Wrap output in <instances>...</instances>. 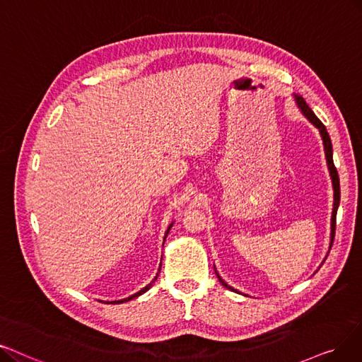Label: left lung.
Instances as JSON below:
<instances>
[{"label":"left lung","mask_w":362,"mask_h":362,"mask_svg":"<svg viewBox=\"0 0 362 362\" xmlns=\"http://www.w3.org/2000/svg\"><path fill=\"white\" fill-rule=\"evenodd\" d=\"M296 100H297V105L300 107V110L303 111V114L306 115V117L309 119L310 123H313L317 129H320L321 132V136H322V141H324V148H325V157H327V163H328V169H329V175H331V180H332V189H334V206H332V216H331V245H332V240H334V235H336V216H337V208H339V204H340V182H339V173H337V169L334 166V162H332V146H331V139H329V135L327 132L325 126L322 124V122L316 117L315 112L309 108V105L305 103V99L300 98L296 95ZM218 276V274H216ZM220 282L228 288V290L235 291L233 288L228 286L220 276H218Z\"/></svg>","instance_id":"8db88e82"}]
</instances>
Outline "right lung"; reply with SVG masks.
<instances>
[{"instance_id":"add662e5","label":"right lung","mask_w":362,"mask_h":362,"mask_svg":"<svg viewBox=\"0 0 362 362\" xmlns=\"http://www.w3.org/2000/svg\"><path fill=\"white\" fill-rule=\"evenodd\" d=\"M170 227H172V224L169 226V228H168V231H166V236H168V233H169V230H170ZM166 236H165V239H166ZM160 266H162V263H160ZM158 270H160V267H158ZM157 279V276L153 279V282ZM153 282H150L147 286H144L141 291H138V293H135L134 296H131V297H127V298H123V300H117V301H111V305H119V303H123V301H129V300H132V298H135V297H138V296H141V294H144L146 291H148L150 288L153 286Z\"/></svg>"}]
</instances>
